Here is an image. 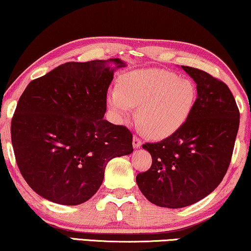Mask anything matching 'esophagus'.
Instances as JSON below:
<instances>
[{
	"mask_svg": "<svg viewBox=\"0 0 251 251\" xmlns=\"http://www.w3.org/2000/svg\"><path fill=\"white\" fill-rule=\"evenodd\" d=\"M133 148H140L141 147V140L138 138V136H133Z\"/></svg>",
	"mask_w": 251,
	"mask_h": 251,
	"instance_id": "34e87169",
	"label": "esophagus"
}]
</instances>
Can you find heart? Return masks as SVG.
I'll return each mask as SVG.
<instances>
[{
    "label": "heart",
    "mask_w": 251,
    "mask_h": 251,
    "mask_svg": "<svg viewBox=\"0 0 251 251\" xmlns=\"http://www.w3.org/2000/svg\"><path fill=\"white\" fill-rule=\"evenodd\" d=\"M196 102V88L188 78L161 69H139L119 78V90H111L107 104L118 120L139 106L138 122L149 136L167 138L182 127Z\"/></svg>",
    "instance_id": "b5f03b06"
}]
</instances>
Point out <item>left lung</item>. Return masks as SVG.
Listing matches in <instances>:
<instances>
[{
	"instance_id": "1",
	"label": "left lung",
	"mask_w": 251,
	"mask_h": 251,
	"mask_svg": "<svg viewBox=\"0 0 251 251\" xmlns=\"http://www.w3.org/2000/svg\"><path fill=\"white\" fill-rule=\"evenodd\" d=\"M197 84V100L186 123L167 139L145 144L151 167L136 184L160 207L180 208L208 196L229 167L240 112L229 88L201 69L182 66Z\"/></svg>"
}]
</instances>
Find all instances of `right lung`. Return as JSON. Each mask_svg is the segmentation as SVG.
Segmentation results:
<instances>
[{
    "label": "right lung",
    "mask_w": 251,
    "mask_h": 251,
    "mask_svg": "<svg viewBox=\"0 0 251 251\" xmlns=\"http://www.w3.org/2000/svg\"><path fill=\"white\" fill-rule=\"evenodd\" d=\"M122 60L66 62L30 82L11 120L20 171L34 192L80 205L102 185L113 157L133 151L132 133L104 119L106 93Z\"/></svg>",
    "instance_id": "right-lung-1"
}]
</instances>
